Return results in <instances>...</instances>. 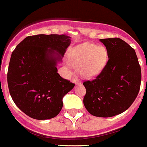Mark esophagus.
Returning <instances> with one entry per match:
<instances>
[{"label": "esophagus", "instance_id": "34e87169", "mask_svg": "<svg viewBox=\"0 0 147 147\" xmlns=\"http://www.w3.org/2000/svg\"><path fill=\"white\" fill-rule=\"evenodd\" d=\"M73 82H74V83L75 84H81V82L80 80H79V79H77V78H74V79H73Z\"/></svg>", "mask_w": 147, "mask_h": 147}]
</instances>
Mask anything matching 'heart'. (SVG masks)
Masks as SVG:
<instances>
[{"label": "heart", "mask_w": 147, "mask_h": 147, "mask_svg": "<svg viewBox=\"0 0 147 147\" xmlns=\"http://www.w3.org/2000/svg\"><path fill=\"white\" fill-rule=\"evenodd\" d=\"M108 62V52L103 46L86 42L76 46L69 55V63L79 69L81 76L94 79L100 74Z\"/></svg>", "instance_id": "obj_1"}]
</instances>
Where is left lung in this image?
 Returning <instances> with one entry per match:
<instances>
[{"label": "left lung", "mask_w": 147, "mask_h": 147, "mask_svg": "<svg viewBox=\"0 0 147 147\" xmlns=\"http://www.w3.org/2000/svg\"><path fill=\"white\" fill-rule=\"evenodd\" d=\"M108 52L106 67L96 79L83 83L84 105L90 114L111 117L128 109L139 92L141 67L135 50L123 40L100 39Z\"/></svg>", "instance_id": "8db88e82"}]
</instances>
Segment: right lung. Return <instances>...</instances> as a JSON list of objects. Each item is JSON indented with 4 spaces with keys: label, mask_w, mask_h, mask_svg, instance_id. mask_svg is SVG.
<instances>
[{
    "label": "right lung",
    "mask_w": 147,
    "mask_h": 147,
    "mask_svg": "<svg viewBox=\"0 0 147 147\" xmlns=\"http://www.w3.org/2000/svg\"><path fill=\"white\" fill-rule=\"evenodd\" d=\"M71 37L65 35L28 36L16 47L7 74L12 100L30 117L42 120L55 117L63 108V98L74 84L57 73Z\"/></svg>",
    "instance_id": "1"
}]
</instances>
